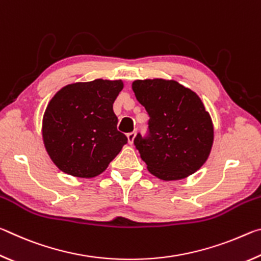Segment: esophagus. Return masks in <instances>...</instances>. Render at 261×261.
Wrapping results in <instances>:
<instances>
[{
    "mask_svg": "<svg viewBox=\"0 0 261 261\" xmlns=\"http://www.w3.org/2000/svg\"><path fill=\"white\" fill-rule=\"evenodd\" d=\"M126 137H127V141H129V144H134L136 132H130V134L126 135Z\"/></svg>",
    "mask_w": 261,
    "mask_h": 261,
    "instance_id": "obj_1",
    "label": "esophagus"
}]
</instances>
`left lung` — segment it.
I'll use <instances>...</instances> for the list:
<instances>
[{"mask_svg":"<svg viewBox=\"0 0 261 261\" xmlns=\"http://www.w3.org/2000/svg\"><path fill=\"white\" fill-rule=\"evenodd\" d=\"M132 90L149 116L146 136L134 144L149 173L163 180L188 177L210 155L214 130L208 112L190 88L175 81L145 79Z\"/></svg>","mask_w":261,"mask_h":261,"instance_id":"obj_1","label":"left lung"}]
</instances>
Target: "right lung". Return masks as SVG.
<instances>
[{"label":"right lung","instance_id":"obj_1","mask_svg":"<svg viewBox=\"0 0 261 261\" xmlns=\"http://www.w3.org/2000/svg\"><path fill=\"white\" fill-rule=\"evenodd\" d=\"M122 81L76 83L64 86L48 103L42 121L47 153L60 170L76 177H94L127 143L117 131L113 103Z\"/></svg>","mask_w":261,"mask_h":261}]
</instances>
